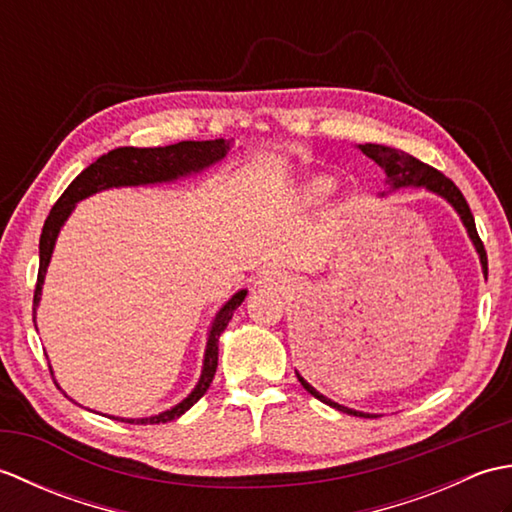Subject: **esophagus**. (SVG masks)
Returning <instances> with one entry per match:
<instances>
[{
	"mask_svg": "<svg viewBox=\"0 0 512 512\" xmlns=\"http://www.w3.org/2000/svg\"><path fill=\"white\" fill-rule=\"evenodd\" d=\"M259 284H262V286H268V288H273V286H279V284H281V279H279V277H275V275H268V277H264L262 281H259Z\"/></svg>",
	"mask_w": 512,
	"mask_h": 512,
	"instance_id": "34e87169",
	"label": "esophagus"
}]
</instances>
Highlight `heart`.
I'll return each mask as SVG.
<instances>
[{"instance_id":"obj_1","label":"heart","mask_w":512,"mask_h":512,"mask_svg":"<svg viewBox=\"0 0 512 512\" xmlns=\"http://www.w3.org/2000/svg\"><path fill=\"white\" fill-rule=\"evenodd\" d=\"M334 191H336V180L332 176H325V173H319V176H310L303 180L297 187L295 195L301 206H306V209H317V206L325 204L332 198Z\"/></svg>"}]
</instances>
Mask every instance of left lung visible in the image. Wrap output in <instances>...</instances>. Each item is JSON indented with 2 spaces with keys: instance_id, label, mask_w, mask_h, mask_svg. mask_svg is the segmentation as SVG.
Listing matches in <instances>:
<instances>
[{
  "instance_id": "left-lung-1",
  "label": "left lung",
  "mask_w": 512,
  "mask_h": 512,
  "mask_svg": "<svg viewBox=\"0 0 512 512\" xmlns=\"http://www.w3.org/2000/svg\"><path fill=\"white\" fill-rule=\"evenodd\" d=\"M358 149L363 151V154L367 158H372L376 165L385 171V184H387V191L380 193V198H385L387 193L391 191H398V189H427L429 193H436L438 198L447 200L453 211L460 215V220L466 228V235H469V239L473 242V248L477 257H480V264H482V273L484 277L488 275V259H486V250H484V244L480 235H477V228H475V220H473V213L469 209V204H466L462 191L455 187V184L447 178L442 176V173L438 169H433L429 165H424V162H420L418 158H413L409 154H405V151H398L394 147H385V145H358ZM297 378L299 383L303 385V389L310 391V394L325 402V405H330L332 409L336 411H343V413H350V416H358V418H374V413H365V411H356V409H350L345 405H339V402L330 400L328 396H323L321 391L314 389L306 378H303L299 372H297Z\"/></svg>"
}]
</instances>
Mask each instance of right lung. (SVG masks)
Segmentation results:
<instances>
[{"label": "right lung", "instance_id": "obj_1", "mask_svg": "<svg viewBox=\"0 0 512 512\" xmlns=\"http://www.w3.org/2000/svg\"><path fill=\"white\" fill-rule=\"evenodd\" d=\"M231 147H233V140H224V138L182 140V143H176V145L145 147V149L118 147L110 151V154H105L96 162H92L88 169H83L79 176L72 180L70 187L63 191L57 204L52 206L48 220L43 224L41 239H39V275H37V288H35V308H32L35 310V314H32V319H35V328H37V308L41 303L43 281H46V273L54 253V244H57L61 228L65 222H68V217L76 209V204L85 198H90L94 193H101L107 189L149 187V184H167V182H176L182 178L195 176V173H202L204 169L213 167L215 162H220L228 151H231ZM246 295L248 290H237L235 295L228 299L220 310H217V314L211 321V328L206 332L202 374L187 398H182L178 405H173L167 411L156 413V416H145V418L112 416V418L129 422V424H160V422L176 420L184 411H189L195 402L206 394V389L211 387V380L217 369V343H220V334L226 330L228 321L233 319V312L242 306Z\"/></svg>", "mask_w": 512, "mask_h": 512}]
</instances>
